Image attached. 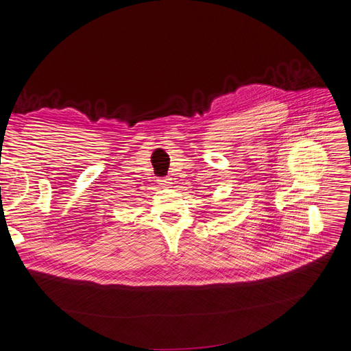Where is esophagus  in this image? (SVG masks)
I'll list each match as a JSON object with an SVG mask.
<instances>
[{"mask_svg":"<svg viewBox=\"0 0 351 351\" xmlns=\"http://www.w3.org/2000/svg\"><path fill=\"white\" fill-rule=\"evenodd\" d=\"M157 181H158V184L161 187H168V186L171 184V178L170 177H162V178H158Z\"/></svg>","mask_w":351,"mask_h":351,"instance_id":"1","label":"esophagus"}]
</instances>
